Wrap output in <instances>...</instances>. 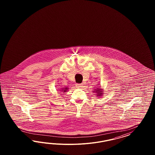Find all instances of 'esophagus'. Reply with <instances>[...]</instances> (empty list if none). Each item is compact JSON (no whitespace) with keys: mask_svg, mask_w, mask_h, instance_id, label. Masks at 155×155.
Returning <instances> with one entry per match:
<instances>
[{"mask_svg":"<svg viewBox=\"0 0 155 155\" xmlns=\"http://www.w3.org/2000/svg\"><path fill=\"white\" fill-rule=\"evenodd\" d=\"M76 85V86L77 87H78V88H80V87H81L82 86V84H75Z\"/></svg>","mask_w":155,"mask_h":155,"instance_id":"1","label":"esophagus"}]
</instances>
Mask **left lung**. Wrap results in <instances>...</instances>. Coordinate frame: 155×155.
<instances>
[{"label": "left lung", "mask_w": 155, "mask_h": 155, "mask_svg": "<svg viewBox=\"0 0 155 155\" xmlns=\"http://www.w3.org/2000/svg\"><path fill=\"white\" fill-rule=\"evenodd\" d=\"M94 91H93V93H95L96 94V96H97V97H99L101 96H102L103 94V90L102 88H101V86L99 87H98L97 88H95L94 89Z\"/></svg>", "instance_id": "1"}]
</instances>
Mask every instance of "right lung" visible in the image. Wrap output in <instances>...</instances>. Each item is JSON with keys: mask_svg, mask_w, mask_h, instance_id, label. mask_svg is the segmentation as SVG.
I'll use <instances>...</instances> for the list:
<instances>
[{"mask_svg": "<svg viewBox=\"0 0 155 155\" xmlns=\"http://www.w3.org/2000/svg\"><path fill=\"white\" fill-rule=\"evenodd\" d=\"M61 90H60V93H65L66 92L68 89H69V88L68 87H62L60 89Z\"/></svg>", "mask_w": 155, "mask_h": 155, "instance_id": "right-lung-1", "label": "right lung"}]
</instances>
